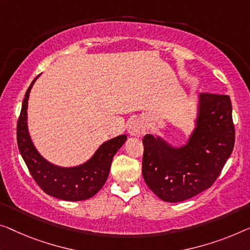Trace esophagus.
Returning <instances> with one entry per match:
<instances>
[{
  "mask_svg": "<svg viewBox=\"0 0 250 250\" xmlns=\"http://www.w3.org/2000/svg\"><path fill=\"white\" fill-rule=\"evenodd\" d=\"M146 132V125L140 119H135L128 125V133L131 137H143Z\"/></svg>",
  "mask_w": 250,
  "mask_h": 250,
  "instance_id": "esophagus-1",
  "label": "esophagus"
}]
</instances>
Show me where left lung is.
Masks as SVG:
<instances>
[{
    "instance_id": "obj_1",
    "label": "left lung",
    "mask_w": 250,
    "mask_h": 250,
    "mask_svg": "<svg viewBox=\"0 0 250 250\" xmlns=\"http://www.w3.org/2000/svg\"><path fill=\"white\" fill-rule=\"evenodd\" d=\"M194 128L184 144L173 145L159 135L143 139V176L165 202H182L214 183L234 145L229 95L199 94Z\"/></svg>"
}]
</instances>
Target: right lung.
Returning a JSON list of instances; mask_svg holds the SVG:
<instances>
[{"label": "right lung", "mask_w": 250, "mask_h": 250, "mask_svg": "<svg viewBox=\"0 0 250 250\" xmlns=\"http://www.w3.org/2000/svg\"><path fill=\"white\" fill-rule=\"evenodd\" d=\"M37 76L25 92L18 121V147L36 183L44 193L64 201H83L94 196L106 182L111 163L117 151L125 143L120 135L104 141L91 158L76 166L64 167L48 162L36 148L28 128V101Z\"/></svg>", "instance_id": "add662e5"}]
</instances>
